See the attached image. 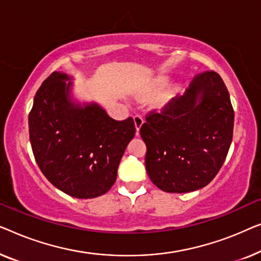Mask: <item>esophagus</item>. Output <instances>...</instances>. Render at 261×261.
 Instances as JSON below:
<instances>
[{
    "label": "esophagus",
    "instance_id": "obj_1",
    "mask_svg": "<svg viewBox=\"0 0 261 261\" xmlns=\"http://www.w3.org/2000/svg\"><path fill=\"white\" fill-rule=\"evenodd\" d=\"M134 120H135L136 130H137V134H138L139 129H141V126L143 125V123H144V118H143L141 115H136V116H134Z\"/></svg>",
    "mask_w": 261,
    "mask_h": 261
}]
</instances>
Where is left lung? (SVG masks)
I'll list each match as a JSON object with an SVG mask.
<instances>
[{"mask_svg":"<svg viewBox=\"0 0 261 261\" xmlns=\"http://www.w3.org/2000/svg\"><path fill=\"white\" fill-rule=\"evenodd\" d=\"M141 136L146 144L150 179L168 193L194 192L215 177L233 138L234 110L218 73L194 76L182 97L145 115Z\"/></svg>","mask_w":261,"mask_h":261,"instance_id":"8db88e82","label":"left lung"}]
</instances>
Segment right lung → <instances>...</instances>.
Returning <instances> with one entry per match:
<instances>
[{
  "instance_id": "right-lung-1",
  "label": "right lung",
  "mask_w": 261,
  "mask_h": 261,
  "mask_svg": "<svg viewBox=\"0 0 261 261\" xmlns=\"http://www.w3.org/2000/svg\"><path fill=\"white\" fill-rule=\"evenodd\" d=\"M65 80V73L53 72L35 94L28 116L32 150L53 186L76 199H93L115 185L135 123L132 117L113 119L95 104H72Z\"/></svg>"
}]
</instances>
